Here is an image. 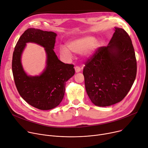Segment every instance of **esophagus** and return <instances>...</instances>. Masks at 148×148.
Here are the masks:
<instances>
[{
  "label": "esophagus",
  "mask_w": 148,
  "mask_h": 148,
  "mask_svg": "<svg viewBox=\"0 0 148 148\" xmlns=\"http://www.w3.org/2000/svg\"><path fill=\"white\" fill-rule=\"evenodd\" d=\"M75 72H76V73H78V72H79L81 71V69L80 67H79V66H76L75 67Z\"/></svg>",
  "instance_id": "34e87169"
}]
</instances>
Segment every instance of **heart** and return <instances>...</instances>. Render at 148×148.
Listing matches in <instances>:
<instances>
[{
	"label": "heart",
	"instance_id": "b5f03b06",
	"mask_svg": "<svg viewBox=\"0 0 148 148\" xmlns=\"http://www.w3.org/2000/svg\"><path fill=\"white\" fill-rule=\"evenodd\" d=\"M97 43L94 41V38L92 37H85L73 40L67 43V47L73 53L82 54L84 53L85 56H89L92 51L96 47ZM69 50L64 46L60 48V53L64 58L70 59L72 54Z\"/></svg>",
	"mask_w": 148,
	"mask_h": 148
}]
</instances>
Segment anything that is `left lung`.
Instances as JSON below:
<instances>
[{
  "mask_svg": "<svg viewBox=\"0 0 148 148\" xmlns=\"http://www.w3.org/2000/svg\"><path fill=\"white\" fill-rule=\"evenodd\" d=\"M107 46L98 47L85 64L83 74L87 94L99 107L116 104L131 89L137 73V62L130 37L115 28Z\"/></svg>",
  "mask_w": 148,
  "mask_h": 148,
  "instance_id": "1",
  "label": "left lung"
}]
</instances>
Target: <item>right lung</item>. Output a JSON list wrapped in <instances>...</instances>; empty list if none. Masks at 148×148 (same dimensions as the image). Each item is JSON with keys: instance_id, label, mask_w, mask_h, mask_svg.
Returning a JSON list of instances; mask_svg holds the SVG:
<instances>
[{"instance_id": "right-lung-1", "label": "right lung", "mask_w": 148, "mask_h": 148, "mask_svg": "<svg viewBox=\"0 0 148 148\" xmlns=\"http://www.w3.org/2000/svg\"><path fill=\"white\" fill-rule=\"evenodd\" d=\"M57 34L51 31L28 28L18 40L12 56V69L18 91L31 106L41 110L55 108L61 103L66 82L74 75V65L59 60L53 49ZM28 42L37 43L45 48L47 66L38 77H29L23 71L20 63L22 51Z\"/></svg>"}]
</instances>
